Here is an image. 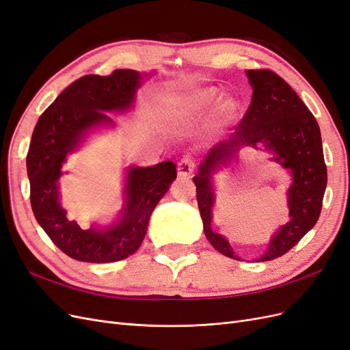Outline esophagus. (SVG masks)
<instances>
[{"mask_svg": "<svg viewBox=\"0 0 350 350\" xmlns=\"http://www.w3.org/2000/svg\"><path fill=\"white\" fill-rule=\"evenodd\" d=\"M194 162H193V159L189 157V156H184L181 161L178 162V175L179 176H189L193 174V171H194Z\"/></svg>", "mask_w": 350, "mask_h": 350, "instance_id": "1", "label": "esophagus"}]
</instances>
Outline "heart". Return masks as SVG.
<instances>
[{
    "mask_svg": "<svg viewBox=\"0 0 350 350\" xmlns=\"http://www.w3.org/2000/svg\"><path fill=\"white\" fill-rule=\"evenodd\" d=\"M216 96L215 89H206V90H198L189 96H178L171 98L165 105V113L167 116H178V115H187V113H194L197 111H201L206 108L207 105L213 102ZM220 111L224 115H230L235 111V102L226 99L221 102Z\"/></svg>",
    "mask_w": 350,
    "mask_h": 350,
    "instance_id": "b5f03b06",
    "label": "heart"
}]
</instances>
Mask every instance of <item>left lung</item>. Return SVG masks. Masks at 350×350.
I'll return each mask as SVG.
<instances>
[{"mask_svg": "<svg viewBox=\"0 0 350 350\" xmlns=\"http://www.w3.org/2000/svg\"><path fill=\"white\" fill-rule=\"evenodd\" d=\"M252 98L237 131L208 152L193 178L204 234L220 254L239 260L225 237L211 229L215 189L211 175L228 165L241 146L262 144L274 154L273 161L289 171L292 185L288 191L291 220L273 235L266 252L257 261L282 257L314 228L320 217L327 185L321 133L315 116L296 92L276 72L248 70Z\"/></svg>", "mask_w": 350, "mask_h": 350, "instance_id": "1", "label": "left lung"}]
</instances>
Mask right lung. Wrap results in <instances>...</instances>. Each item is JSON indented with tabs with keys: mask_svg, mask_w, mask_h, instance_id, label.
I'll return each instance as SVG.
<instances>
[{
	"mask_svg": "<svg viewBox=\"0 0 350 350\" xmlns=\"http://www.w3.org/2000/svg\"><path fill=\"white\" fill-rule=\"evenodd\" d=\"M142 81L143 76L134 70L83 76L40 115L31 135L26 157L31 210L51 241L77 261L112 262L134 254L144 239L152 211L176 178L171 161L129 167L122 215L107 229L84 230L61 207L58 179L67 154L77 149L90 130L113 122L107 112L130 109Z\"/></svg>",
	"mask_w": 350,
	"mask_h": 350,
	"instance_id": "1",
	"label": "right lung"
}]
</instances>
